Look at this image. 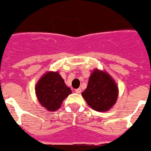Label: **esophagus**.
Listing matches in <instances>:
<instances>
[{"label":"esophagus","mask_w":151,"mask_h":151,"mask_svg":"<svg viewBox=\"0 0 151 151\" xmlns=\"http://www.w3.org/2000/svg\"><path fill=\"white\" fill-rule=\"evenodd\" d=\"M75 92H76V93H77V94H80V93L82 92V89L81 88L76 89V90H75Z\"/></svg>","instance_id":"1"}]
</instances>
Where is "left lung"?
Masks as SVG:
<instances>
[{
	"label": "left lung",
	"mask_w": 151,
	"mask_h": 151,
	"mask_svg": "<svg viewBox=\"0 0 151 151\" xmlns=\"http://www.w3.org/2000/svg\"><path fill=\"white\" fill-rule=\"evenodd\" d=\"M82 95L92 109L104 112L116 101L118 88L107 73L95 69L91 75L87 88Z\"/></svg>",
	"instance_id": "8db88e82"
}]
</instances>
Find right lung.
<instances>
[{"mask_svg":"<svg viewBox=\"0 0 151 151\" xmlns=\"http://www.w3.org/2000/svg\"><path fill=\"white\" fill-rule=\"evenodd\" d=\"M35 91L38 101L49 111L59 109L63 100L72 93L59 73L53 72L46 73L39 80Z\"/></svg>","mask_w":151,"mask_h":151,"instance_id":"right-lung-1","label":"right lung"}]
</instances>
